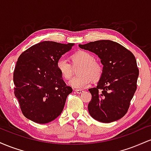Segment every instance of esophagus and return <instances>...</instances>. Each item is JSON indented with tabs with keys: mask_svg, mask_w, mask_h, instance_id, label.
<instances>
[{
	"mask_svg": "<svg viewBox=\"0 0 151 151\" xmlns=\"http://www.w3.org/2000/svg\"><path fill=\"white\" fill-rule=\"evenodd\" d=\"M74 91H75L77 93H81L83 92L82 90H80V89H75V90H74Z\"/></svg>",
	"mask_w": 151,
	"mask_h": 151,
	"instance_id": "obj_1",
	"label": "esophagus"
}]
</instances>
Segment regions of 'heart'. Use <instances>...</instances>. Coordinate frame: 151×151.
<instances>
[{"label":"heart","instance_id":"obj_1","mask_svg":"<svg viewBox=\"0 0 151 151\" xmlns=\"http://www.w3.org/2000/svg\"><path fill=\"white\" fill-rule=\"evenodd\" d=\"M74 67L81 65L78 71L79 75L72 78L69 84L75 89H84L90 85L93 80H98L101 77L102 67L95 61L94 56L89 52L79 51L72 55ZM57 68L62 78L70 79L73 74V67L64 57L59 58L57 62Z\"/></svg>","mask_w":151,"mask_h":151}]
</instances>
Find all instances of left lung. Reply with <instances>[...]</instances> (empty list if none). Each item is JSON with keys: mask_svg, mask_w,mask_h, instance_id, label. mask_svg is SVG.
<instances>
[{"mask_svg": "<svg viewBox=\"0 0 151 151\" xmlns=\"http://www.w3.org/2000/svg\"><path fill=\"white\" fill-rule=\"evenodd\" d=\"M79 47L98 55L104 66L96 87L89 89V114L102 123L121 119L127 113L137 89L139 70L134 55L111 40H97Z\"/></svg>", "mask_w": 151, "mask_h": 151, "instance_id": "8db88e82", "label": "left lung"}]
</instances>
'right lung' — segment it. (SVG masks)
Masks as SVG:
<instances>
[{"instance_id":"right-lung-1","label":"right lung","mask_w":151,"mask_h":151,"mask_svg":"<svg viewBox=\"0 0 151 151\" xmlns=\"http://www.w3.org/2000/svg\"><path fill=\"white\" fill-rule=\"evenodd\" d=\"M74 43L44 41L20 55L13 73L14 93L27 119L47 124L61 114L72 93L57 68V62Z\"/></svg>"}]
</instances>
